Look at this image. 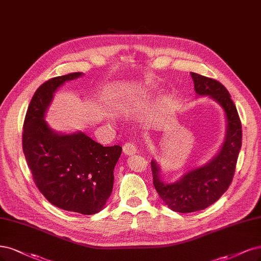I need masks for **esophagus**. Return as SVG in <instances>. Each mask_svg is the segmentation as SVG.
<instances>
[{
    "instance_id": "obj_1",
    "label": "esophagus",
    "mask_w": 261,
    "mask_h": 261,
    "mask_svg": "<svg viewBox=\"0 0 261 261\" xmlns=\"http://www.w3.org/2000/svg\"><path fill=\"white\" fill-rule=\"evenodd\" d=\"M123 152L125 155H134L137 152V148L135 147L134 143L127 142V143H125L123 147Z\"/></svg>"
}]
</instances>
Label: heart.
Instances as JSON below:
<instances>
[{
  "label": "heart",
  "instance_id": "1",
  "mask_svg": "<svg viewBox=\"0 0 261 261\" xmlns=\"http://www.w3.org/2000/svg\"><path fill=\"white\" fill-rule=\"evenodd\" d=\"M116 105L120 103V105H125L126 102V95H120V94H116Z\"/></svg>",
  "mask_w": 261,
  "mask_h": 261
}]
</instances>
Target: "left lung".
<instances>
[{"mask_svg": "<svg viewBox=\"0 0 261 261\" xmlns=\"http://www.w3.org/2000/svg\"><path fill=\"white\" fill-rule=\"evenodd\" d=\"M191 77L197 95L210 96L221 106L227 119V132L217 155L204 166L189 170L176 182L162 180L160 166L155 161L151 162L156 192L170 210L178 213L202 211L220 199L232 182L242 146L241 120L227 88L217 80L194 72Z\"/></svg>", "mask_w": 261, "mask_h": 261, "instance_id": "8db88e82", "label": "left lung"}]
</instances>
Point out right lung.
<instances>
[{
    "mask_svg": "<svg viewBox=\"0 0 261 261\" xmlns=\"http://www.w3.org/2000/svg\"><path fill=\"white\" fill-rule=\"evenodd\" d=\"M83 73L53 77L34 93L27 110L22 150L33 181L57 207L83 215L100 212L112 193L122 147H103L84 133L58 134L45 122L54 93Z\"/></svg>",
    "mask_w": 261,
    "mask_h": 261,
    "instance_id": "add662e5",
    "label": "right lung"
}]
</instances>
